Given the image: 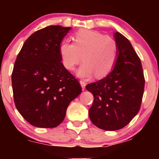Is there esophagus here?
<instances>
[{
	"label": "esophagus",
	"mask_w": 159,
	"mask_h": 159,
	"mask_svg": "<svg viewBox=\"0 0 159 159\" xmlns=\"http://www.w3.org/2000/svg\"><path fill=\"white\" fill-rule=\"evenodd\" d=\"M80 84H81V87H82V88L84 89L85 88V86H86V83L85 82H84V81H83V80H80Z\"/></svg>",
	"instance_id": "1"
}]
</instances>
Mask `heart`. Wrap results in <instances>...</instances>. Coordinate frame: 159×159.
Returning <instances> with one entry per match:
<instances>
[{"instance_id": "b5f03b06", "label": "heart", "mask_w": 159, "mask_h": 159, "mask_svg": "<svg viewBox=\"0 0 159 159\" xmlns=\"http://www.w3.org/2000/svg\"><path fill=\"white\" fill-rule=\"evenodd\" d=\"M75 43L63 41L60 55L64 66L74 71L80 61L84 63L77 71L79 77H105L112 70L118 57L119 47L111 37L91 30H80L73 36Z\"/></svg>"}]
</instances>
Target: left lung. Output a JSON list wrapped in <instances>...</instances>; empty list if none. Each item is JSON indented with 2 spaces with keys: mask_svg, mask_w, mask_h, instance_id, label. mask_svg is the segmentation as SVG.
I'll use <instances>...</instances> for the list:
<instances>
[{
  "mask_svg": "<svg viewBox=\"0 0 159 159\" xmlns=\"http://www.w3.org/2000/svg\"><path fill=\"white\" fill-rule=\"evenodd\" d=\"M114 37L119 47L114 69L103 79L86 86L94 96L89 109L90 120L108 131L125 127L136 116L145 87L142 64L132 44L118 32Z\"/></svg>",
  "mask_w": 159,
  "mask_h": 159,
  "instance_id": "8db88e82",
  "label": "left lung"
}]
</instances>
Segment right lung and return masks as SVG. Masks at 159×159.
I'll list each match as a JSON object with an SVG mask.
<instances>
[{
	"instance_id": "obj_1",
	"label": "right lung",
	"mask_w": 159,
	"mask_h": 159,
	"mask_svg": "<svg viewBox=\"0 0 159 159\" xmlns=\"http://www.w3.org/2000/svg\"><path fill=\"white\" fill-rule=\"evenodd\" d=\"M71 27L48 26L32 34L17 56L11 75L15 106L37 127L62 122L81 86L61 63L60 45Z\"/></svg>"
}]
</instances>
